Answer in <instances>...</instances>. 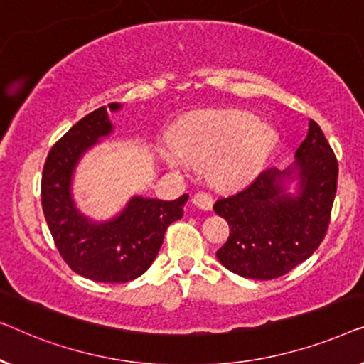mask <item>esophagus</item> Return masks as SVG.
I'll use <instances>...</instances> for the list:
<instances>
[{"label":"esophagus","instance_id":"1","mask_svg":"<svg viewBox=\"0 0 364 364\" xmlns=\"http://www.w3.org/2000/svg\"><path fill=\"white\" fill-rule=\"evenodd\" d=\"M193 204L194 206H198L199 209H204V211H211L213 209L211 194H208L206 191H198L193 196Z\"/></svg>","mask_w":364,"mask_h":364}]
</instances>
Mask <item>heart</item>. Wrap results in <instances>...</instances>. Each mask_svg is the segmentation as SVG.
<instances>
[{
    "label": "heart",
    "mask_w": 364,
    "mask_h": 364,
    "mask_svg": "<svg viewBox=\"0 0 364 364\" xmlns=\"http://www.w3.org/2000/svg\"><path fill=\"white\" fill-rule=\"evenodd\" d=\"M274 140L272 129L245 112H204L183 122L175 141L163 145L161 158L176 173L208 165L218 186L232 189L257 175Z\"/></svg>",
    "instance_id": "1"
}]
</instances>
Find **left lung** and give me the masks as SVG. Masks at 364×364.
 <instances>
[{"label": "left lung", "mask_w": 364, "mask_h": 364, "mask_svg": "<svg viewBox=\"0 0 364 364\" xmlns=\"http://www.w3.org/2000/svg\"><path fill=\"white\" fill-rule=\"evenodd\" d=\"M336 180L333 150L310 120L289 168H269L242 191L214 204L231 228L228 242L216 252L219 262L245 279L270 280L290 272L323 240Z\"/></svg>", "instance_id": "1"}]
</instances>
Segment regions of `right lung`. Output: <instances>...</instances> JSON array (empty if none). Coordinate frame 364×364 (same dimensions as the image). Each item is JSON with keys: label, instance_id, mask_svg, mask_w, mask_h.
Here are the masks:
<instances>
[{"label": "right lung", "instance_id": "obj_1", "mask_svg": "<svg viewBox=\"0 0 364 364\" xmlns=\"http://www.w3.org/2000/svg\"><path fill=\"white\" fill-rule=\"evenodd\" d=\"M122 104H109L119 112ZM114 133L107 107L80 119L50 148L43 171V211L55 247L65 264L95 282L122 284L140 277L155 260L166 228L183 218L188 194L178 199L135 194L122 211L105 221L85 216L75 204V168L102 138Z\"/></svg>", "mask_w": 364, "mask_h": 364}]
</instances>
